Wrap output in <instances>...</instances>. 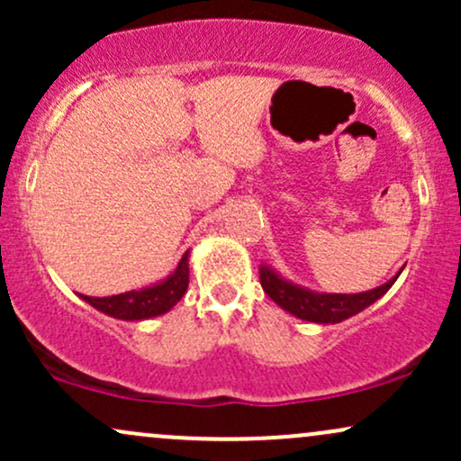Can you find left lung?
<instances>
[{"instance_id":"obj_1","label":"left lung","mask_w":461,"mask_h":461,"mask_svg":"<svg viewBox=\"0 0 461 461\" xmlns=\"http://www.w3.org/2000/svg\"><path fill=\"white\" fill-rule=\"evenodd\" d=\"M396 279V277H394ZM390 279L388 284L377 285V288L366 290V293H338V290L321 285L322 291L303 285L294 279L285 277L277 268L262 264L260 267V284L264 293L271 297L279 308H284L297 319L312 321V322H340L356 316L357 312L368 308L379 297H384L394 284Z\"/></svg>"}]
</instances>
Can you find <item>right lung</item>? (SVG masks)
<instances>
[{"instance_id": "right-lung-1", "label": "right lung", "mask_w": 461, "mask_h": 461, "mask_svg": "<svg viewBox=\"0 0 461 461\" xmlns=\"http://www.w3.org/2000/svg\"><path fill=\"white\" fill-rule=\"evenodd\" d=\"M188 288V251L184 253L182 260L177 262L176 271L162 282L145 285L139 290H128V293L110 294V297H86L82 299L91 303L104 314L121 321H142L151 316H160L168 312L179 299L184 297Z\"/></svg>"}]
</instances>
